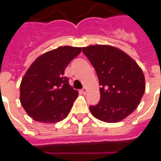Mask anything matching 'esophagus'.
<instances>
[{"instance_id":"obj_1","label":"esophagus","mask_w":161,"mask_h":161,"mask_svg":"<svg viewBox=\"0 0 161 161\" xmlns=\"http://www.w3.org/2000/svg\"><path fill=\"white\" fill-rule=\"evenodd\" d=\"M80 92H81V93H82L83 94H86V92H87V89H86V87H83Z\"/></svg>"}]
</instances>
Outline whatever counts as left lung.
I'll use <instances>...</instances> for the list:
<instances>
[{
  "mask_svg": "<svg viewBox=\"0 0 161 161\" xmlns=\"http://www.w3.org/2000/svg\"><path fill=\"white\" fill-rule=\"evenodd\" d=\"M82 51L98 75L101 100L90 106L93 117L115 123L131 114L141 103L146 89L141 67L122 50L110 45H90Z\"/></svg>",
  "mask_w": 161,
  "mask_h": 161,
  "instance_id": "left-lung-1",
  "label": "left lung"
}]
</instances>
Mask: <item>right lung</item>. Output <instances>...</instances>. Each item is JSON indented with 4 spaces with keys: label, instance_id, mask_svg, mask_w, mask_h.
Listing matches in <instances>:
<instances>
[{
    "label": "right lung",
    "instance_id": "right-lung-1",
    "mask_svg": "<svg viewBox=\"0 0 161 161\" xmlns=\"http://www.w3.org/2000/svg\"><path fill=\"white\" fill-rule=\"evenodd\" d=\"M81 47L64 46L44 53L30 65L20 85L24 110L38 122L56 123L65 119L78 97L64 71Z\"/></svg>",
    "mask_w": 161,
    "mask_h": 161
}]
</instances>
